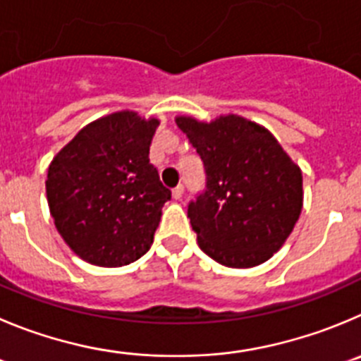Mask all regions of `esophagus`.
Returning <instances> with one entry per match:
<instances>
[{"mask_svg":"<svg viewBox=\"0 0 361 361\" xmlns=\"http://www.w3.org/2000/svg\"><path fill=\"white\" fill-rule=\"evenodd\" d=\"M183 196V185H178V187L173 188V197L174 200H181Z\"/></svg>","mask_w":361,"mask_h":361,"instance_id":"esophagus-1","label":"esophagus"}]
</instances>
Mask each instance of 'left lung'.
<instances>
[{
	"label": "left lung",
	"mask_w": 361,
	"mask_h": 361,
	"mask_svg": "<svg viewBox=\"0 0 361 361\" xmlns=\"http://www.w3.org/2000/svg\"><path fill=\"white\" fill-rule=\"evenodd\" d=\"M176 124L203 161L204 188L187 208L200 247L226 267L264 264L301 214V169L271 131L244 117Z\"/></svg>",
	"instance_id": "left-lung-1"
}]
</instances>
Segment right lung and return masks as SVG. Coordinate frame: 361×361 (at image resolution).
<instances>
[{
    "label": "right lung",
    "mask_w": 361,
    "mask_h": 361,
    "mask_svg": "<svg viewBox=\"0 0 361 361\" xmlns=\"http://www.w3.org/2000/svg\"><path fill=\"white\" fill-rule=\"evenodd\" d=\"M157 119L133 112L101 117L83 128L48 171L49 212L82 260L121 267L149 251L171 190L149 164Z\"/></svg>",
    "instance_id": "right-lung-1"
}]
</instances>
